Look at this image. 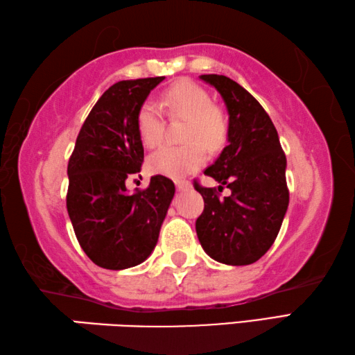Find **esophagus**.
<instances>
[{
	"label": "esophagus",
	"mask_w": 355,
	"mask_h": 355,
	"mask_svg": "<svg viewBox=\"0 0 355 355\" xmlns=\"http://www.w3.org/2000/svg\"><path fill=\"white\" fill-rule=\"evenodd\" d=\"M176 189L179 191H185L191 189V184L189 181H176Z\"/></svg>",
	"instance_id": "esophagus-1"
}]
</instances>
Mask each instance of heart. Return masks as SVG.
<instances>
[{"label": "heart", "mask_w": 355, "mask_h": 355, "mask_svg": "<svg viewBox=\"0 0 355 355\" xmlns=\"http://www.w3.org/2000/svg\"><path fill=\"white\" fill-rule=\"evenodd\" d=\"M162 107L171 118H187L182 146H162L148 159L149 171L171 179H181L206 164L207 149H218L227 137V120L223 110L212 104L210 93L193 80L184 79L162 95ZM165 120L157 103L148 99L137 115V130L148 148L162 143Z\"/></svg>", "instance_id": "b5f03b06"}]
</instances>
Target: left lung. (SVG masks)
Returning <instances> with one entry per match:
<instances>
[{"instance_id":"8db88e82","label":"left lung","mask_w":355,"mask_h":355,"mask_svg":"<svg viewBox=\"0 0 355 355\" xmlns=\"http://www.w3.org/2000/svg\"><path fill=\"white\" fill-rule=\"evenodd\" d=\"M225 99L229 114L227 146L204 174L232 189L220 198L216 189H195L204 198L196 220L202 250L216 262L250 265L257 262L282 226L288 207L285 179L287 159L277 130L260 103L240 84L223 74L200 76Z\"/></svg>"}]
</instances>
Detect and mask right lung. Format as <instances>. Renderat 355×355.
Wrapping results in <instances>:
<instances>
[{"instance_id":"1","label":"right lung","mask_w":355,"mask_h":355,"mask_svg":"<svg viewBox=\"0 0 355 355\" xmlns=\"http://www.w3.org/2000/svg\"><path fill=\"white\" fill-rule=\"evenodd\" d=\"M164 76L120 80L93 105L68 160L67 210L80 248L105 270H126L149 257L174 196L162 174L129 193L143 164L137 115Z\"/></svg>"}]
</instances>
